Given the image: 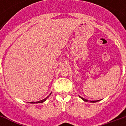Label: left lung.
<instances>
[{
	"label": "left lung",
	"instance_id": "left-lung-1",
	"mask_svg": "<svg viewBox=\"0 0 126 126\" xmlns=\"http://www.w3.org/2000/svg\"><path fill=\"white\" fill-rule=\"evenodd\" d=\"M80 97L81 98V99H83L84 100V101H88V100H87V99H84V98H83V97ZM97 101H99V100H98V101H92V103H95V102H97Z\"/></svg>",
	"mask_w": 126,
	"mask_h": 126
}]
</instances>
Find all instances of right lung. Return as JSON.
I'll return each mask as SVG.
<instances>
[{
	"label": "right lung",
	"mask_w": 126,
	"mask_h": 126,
	"mask_svg": "<svg viewBox=\"0 0 126 126\" xmlns=\"http://www.w3.org/2000/svg\"><path fill=\"white\" fill-rule=\"evenodd\" d=\"M47 98H48V97H47L45 98V99H44L41 100V101H37V102H31V103H43L44 101H45L47 99Z\"/></svg>",
	"instance_id": "right-lung-1"
}]
</instances>
